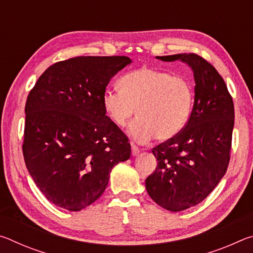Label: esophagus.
<instances>
[{
    "mask_svg": "<svg viewBox=\"0 0 253 253\" xmlns=\"http://www.w3.org/2000/svg\"><path fill=\"white\" fill-rule=\"evenodd\" d=\"M131 145V155L132 156H136V155H138V154H139V148L138 147H137L136 146V145H134V144H130Z\"/></svg>",
    "mask_w": 253,
    "mask_h": 253,
    "instance_id": "1",
    "label": "esophagus"
}]
</instances>
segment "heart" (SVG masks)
Wrapping results in <instances>:
<instances>
[{"label":"heart","mask_w":253,"mask_h":253,"mask_svg":"<svg viewBox=\"0 0 253 253\" xmlns=\"http://www.w3.org/2000/svg\"><path fill=\"white\" fill-rule=\"evenodd\" d=\"M193 89L182 77L140 68L123 77L119 91L106 90L102 107L111 123L124 127L134 116L128 132L137 142H148L154 136L165 142L183 129L193 106Z\"/></svg>","instance_id":"obj_1"}]
</instances>
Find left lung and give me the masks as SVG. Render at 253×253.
<instances>
[{
  "label": "left lung",
  "mask_w": 253,
  "mask_h": 253,
  "mask_svg": "<svg viewBox=\"0 0 253 253\" xmlns=\"http://www.w3.org/2000/svg\"><path fill=\"white\" fill-rule=\"evenodd\" d=\"M181 60L193 70L194 105L178 134L153 148L158 164L145 181L147 193L169 211L202 202L224 176L230 162L234 106L224 80L211 63L195 53L156 57Z\"/></svg>",
  "instance_id": "left-lung-1"
}]
</instances>
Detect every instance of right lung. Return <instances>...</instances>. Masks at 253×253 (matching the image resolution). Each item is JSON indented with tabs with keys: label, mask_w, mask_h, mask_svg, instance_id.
I'll list each match as a JSON object with an SVG mask.
<instances>
[{
	"label": "right lung",
	"mask_w": 253,
	"mask_h": 253,
	"mask_svg": "<svg viewBox=\"0 0 253 253\" xmlns=\"http://www.w3.org/2000/svg\"><path fill=\"white\" fill-rule=\"evenodd\" d=\"M131 60L76 57L54 63L25 104L24 162L50 202L80 211L106 190L109 174L130 157L127 136L107 116L101 98L110 79Z\"/></svg>",
	"instance_id": "right-lung-1"
}]
</instances>
